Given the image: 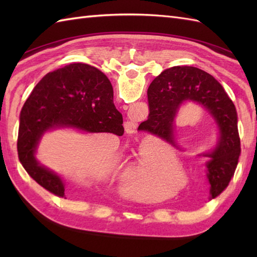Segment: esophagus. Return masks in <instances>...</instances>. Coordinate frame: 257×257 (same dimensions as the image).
<instances>
[{
  "mask_svg": "<svg viewBox=\"0 0 257 257\" xmlns=\"http://www.w3.org/2000/svg\"><path fill=\"white\" fill-rule=\"evenodd\" d=\"M135 132V125L134 124H130L129 127L127 128V133L128 134H133Z\"/></svg>",
  "mask_w": 257,
  "mask_h": 257,
  "instance_id": "34e87169",
  "label": "esophagus"
}]
</instances>
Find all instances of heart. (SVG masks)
I'll return each instance as SVG.
<instances>
[{
	"label": "heart",
	"mask_w": 257,
	"mask_h": 257,
	"mask_svg": "<svg viewBox=\"0 0 257 257\" xmlns=\"http://www.w3.org/2000/svg\"><path fill=\"white\" fill-rule=\"evenodd\" d=\"M177 169H178V170L180 171V173H181V176H182V177H184V173H183V171H182V169H181V168H180V167H178Z\"/></svg>",
	"instance_id": "obj_1"
}]
</instances>
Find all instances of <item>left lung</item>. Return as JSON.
I'll return each instance as SVG.
<instances>
[{
  "instance_id": "obj_1",
  "label": "left lung",
  "mask_w": 257,
  "mask_h": 257,
  "mask_svg": "<svg viewBox=\"0 0 257 257\" xmlns=\"http://www.w3.org/2000/svg\"><path fill=\"white\" fill-rule=\"evenodd\" d=\"M148 119L138 130L148 132L176 146L173 129L180 106L194 101L203 107L219 128V139L207 158V178L212 198L230 183L235 171L241 143L237 129V112L223 86L213 76L191 66H174L162 72L148 88Z\"/></svg>"
}]
</instances>
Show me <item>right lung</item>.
Listing matches in <instances>:
<instances>
[{
	"label": "right lung",
	"mask_w": 257,
	"mask_h": 257,
	"mask_svg": "<svg viewBox=\"0 0 257 257\" xmlns=\"http://www.w3.org/2000/svg\"><path fill=\"white\" fill-rule=\"evenodd\" d=\"M64 127L123 135L122 116L113 105L112 86L99 69L74 63L46 74L21 110L20 162L38 184L59 198L65 196L63 180L37 162L35 151L44 133Z\"/></svg>",
	"instance_id": "obj_1"
}]
</instances>
